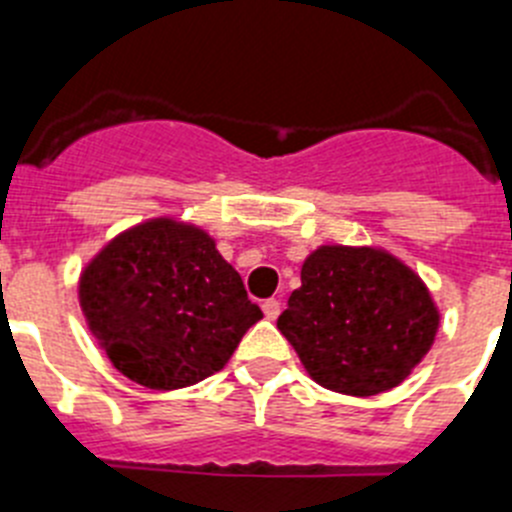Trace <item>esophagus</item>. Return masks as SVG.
I'll use <instances>...</instances> for the list:
<instances>
[{
  "label": "esophagus",
  "instance_id": "esophagus-1",
  "mask_svg": "<svg viewBox=\"0 0 512 512\" xmlns=\"http://www.w3.org/2000/svg\"><path fill=\"white\" fill-rule=\"evenodd\" d=\"M262 314H265L268 319H278V314H281V301L278 299L262 301Z\"/></svg>",
  "mask_w": 512,
  "mask_h": 512
}]
</instances>
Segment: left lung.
<instances>
[{
  "label": "left lung",
  "instance_id": "left-lung-1",
  "mask_svg": "<svg viewBox=\"0 0 512 512\" xmlns=\"http://www.w3.org/2000/svg\"><path fill=\"white\" fill-rule=\"evenodd\" d=\"M438 322L425 283L397 257L327 244L301 265V288L291 293L278 330L324 389L373 397L410 376Z\"/></svg>",
  "mask_w": 512,
  "mask_h": 512
}]
</instances>
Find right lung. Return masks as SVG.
<instances>
[{
  "label": "right lung",
  "instance_id": "1",
  "mask_svg": "<svg viewBox=\"0 0 512 512\" xmlns=\"http://www.w3.org/2000/svg\"><path fill=\"white\" fill-rule=\"evenodd\" d=\"M79 304L110 363L157 391L221 371L262 319L216 242L172 219L133 226L102 247L79 278Z\"/></svg>",
  "mask_w": 512,
  "mask_h": 512
}]
</instances>
